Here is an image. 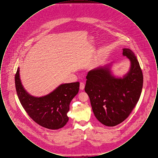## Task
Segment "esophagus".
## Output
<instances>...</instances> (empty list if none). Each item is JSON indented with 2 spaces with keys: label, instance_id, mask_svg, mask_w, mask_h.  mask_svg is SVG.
<instances>
[{
  "label": "esophagus",
  "instance_id": "obj_1",
  "mask_svg": "<svg viewBox=\"0 0 158 158\" xmlns=\"http://www.w3.org/2000/svg\"><path fill=\"white\" fill-rule=\"evenodd\" d=\"M85 88V84L83 82L80 83V89L83 90Z\"/></svg>",
  "mask_w": 158,
  "mask_h": 158
}]
</instances>
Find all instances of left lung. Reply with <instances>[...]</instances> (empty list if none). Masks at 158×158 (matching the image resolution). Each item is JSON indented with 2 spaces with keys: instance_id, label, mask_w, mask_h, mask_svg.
<instances>
[{
  "instance_id": "1",
  "label": "left lung",
  "mask_w": 158,
  "mask_h": 158,
  "mask_svg": "<svg viewBox=\"0 0 158 158\" xmlns=\"http://www.w3.org/2000/svg\"><path fill=\"white\" fill-rule=\"evenodd\" d=\"M123 56L130 62L127 73L114 75L113 63L90 70L86 76L85 90L90 99L94 114L100 123L113 127L125 120L140 97L143 76L139 63L129 48L123 49Z\"/></svg>"
}]
</instances>
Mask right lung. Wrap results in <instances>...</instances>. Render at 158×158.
Wrapping results in <instances>:
<instances>
[{
  "instance_id": "obj_1",
  "label": "right lung",
  "mask_w": 158,
  "mask_h": 158,
  "mask_svg": "<svg viewBox=\"0 0 158 158\" xmlns=\"http://www.w3.org/2000/svg\"><path fill=\"white\" fill-rule=\"evenodd\" d=\"M15 87L21 105L31 118L43 127L57 130L69 120V105L77 94L79 82L61 84L50 94L37 97L31 95L23 86L18 68L15 77Z\"/></svg>"
}]
</instances>
